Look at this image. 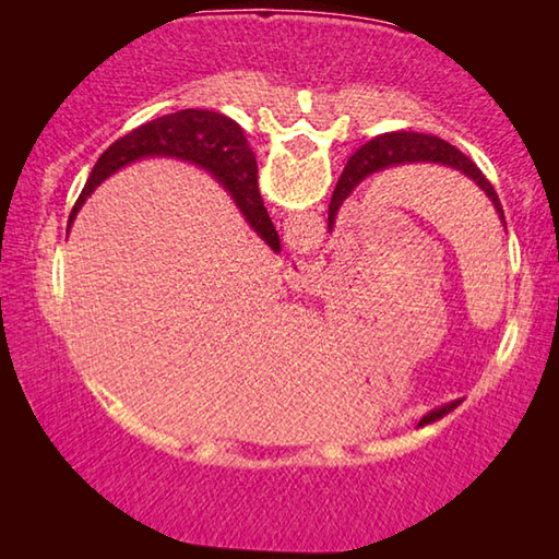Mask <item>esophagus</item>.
Masks as SVG:
<instances>
[{"mask_svg": "<svg viewBox=\"0 0 559 559\" xmlns=\"http://www.w3.org/2000/svg\"><path fill=\"white\" fill-rule=\"evenodd\" d=\"M286 278H288L290 286H296V288H310V286H316V283H318L320 269L316 266L313 261L293 257V259L288 261Z\"/></svg>", "mask_w": 559, "mask_h": 559, "instance_id": "obj_1", "label": "esophagus"}]
</instances>
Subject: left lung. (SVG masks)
I'll list each match as a JSON object with an SVG mask.
<instances>
[{"instance_id":"1","label":"left lung","mask_w":559,"mask_h":559,"mask_svg":"<svg viewBox=\"0 0 559 559\" xmlns=\"http://www.w3.org/2000/svg\"><path fill=\"white\" fill-rule=\"evenodd\" d=\"M419 163L441 165V167L453 169V173L466 175L471 182L488 197L498 214L500 224H503V229H506L503 206H500L496 189L484 177V173H480V169L471 163V157H466L461 150L449 145L447 140H441L437 135H424V132H412V130L384 132V135L370 140V143H365L353 157H349L345 173H343V177H340V182L333 192V200H330L328 229L333 231L340 210H343V204L349 200V194L355 192L359 182H365V179L372 175L386 173V169H392V167L419 165Z\"/></svg>"}]
</instances>
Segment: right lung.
<instances>
[{"instance_id": "1", "label": "right lung", "mask_w": 559, "mask_h": 559, "mask_svg": "<svg viewBox=\"0 0 559 559\" xmlns=\"http://www.w3.org/2000/svg\"><path fill=\"white\" fill-rule=\"evenodd\" d=\"M147 157H173L210 173L231 197L236 210L241 212L251 231L269 246L273 253H281V239L276 226L263 206L259 192L257 155L243 138V130L236 120L216 110L187 108L169 116L155 118L118 138L106 153L98 157L86 187L73 204L69 226L88 197L96 192L118 169Z\"/></svg>"}]
</instances>
